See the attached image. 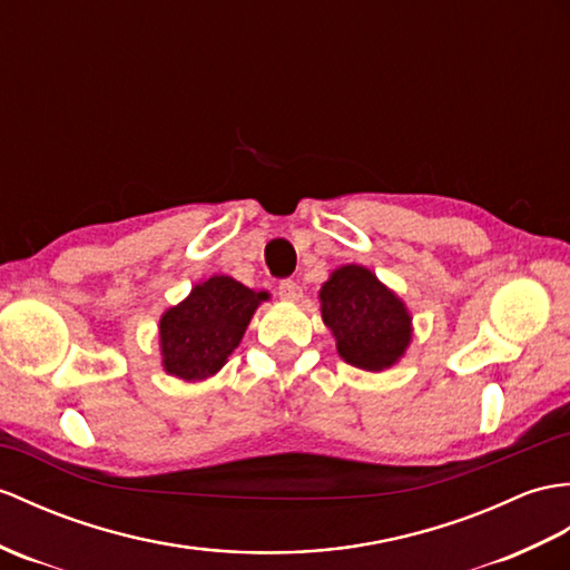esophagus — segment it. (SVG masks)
Returning a JSON list of instances; mask_svg holds the SVG:
<instances>
[{"label": "esophagus", "mask_w": 570, "mask_h": 570, "mask_svg": "<svg viewBox=\"0 0 570 570\" xmlns=\"http://www.w3.org/2000/svg\"><path fill=\"white\" fill-rule=\"evenodd\" d=\"M279 296L284 298V301H298L301 296H303V291H301V286L296 284V282H291V279H284V282H279Z\"/></svg>", "instance_id": "34e87169"}]
</instances>
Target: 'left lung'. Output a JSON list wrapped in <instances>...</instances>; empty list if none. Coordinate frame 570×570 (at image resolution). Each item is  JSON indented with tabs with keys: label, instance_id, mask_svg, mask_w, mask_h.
I'll return each mask as SVG.
<instances>
[{
	"label": "left lung",
	"instance_id": "8db88e82",
	"mask_svg": "<svg viewBox=\"0 0 570 570\" xmlns=\"http://www.w3.org/2000/svg\"><path fill=\"white\" fill-rule=\"evenodd\" d=\"M321 313L342 360L364 372L393 366L413 337L405 303L362 264H345L330 274L321 288Z\"/></svg>",
	"mask_w": 570,
	"mask_h": 570
}]
</instances>
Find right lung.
Returning a JSON list of instances; mask_svg holds the SVG:
<instances>
[{
	"mask_svg": "<svg viewBox=\"0 0 570 570\" xmlns=\"http://www.w3.org/2000/svg\"><path fill=\"white\" fill-rule=\"evenodd\" d=\"M267 298V291H253L223 274L196 284L179 306L160 317L165 372L184 381H204L220 372Z\"/></svg>",
	"mask_w": 570,
	"mask_h": 570,
	"instance_id": "add662e5",
	"label": "right lung"
}]
</instances>
